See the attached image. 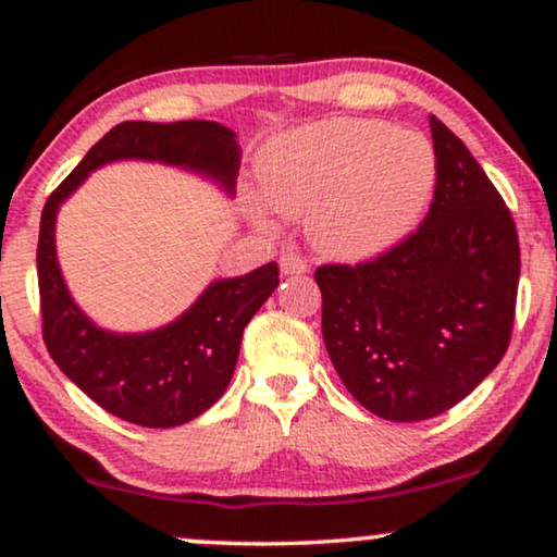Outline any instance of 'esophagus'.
<instances>
[{"label":"esophagus","mask_w":557,"mask_h":557,"mask_svg":"<svg viewBox=\"0 0 557 557\" xmlns=\"http://www.w3.org/2000/svg\"><path fill=\"white\" fill-rule=\"evenodd\" d=\"M278 269L284 276H301V273H307V261H304L301 256L296 253H281L278 258Z\"/></svg>","instance_id":"34e87169"}]
</instances>
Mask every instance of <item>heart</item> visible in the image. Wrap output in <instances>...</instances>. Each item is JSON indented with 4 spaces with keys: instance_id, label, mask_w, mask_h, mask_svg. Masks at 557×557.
<instances>
[{
    "instance_id": "1",
    "label": "heart",
    "mask_w": 557,
    "mask_h": 557,
    "mask_svg": "<svg viewBox=\"0 0 557 557\" xmlns=\"http://www.w3.org/2000/svg\"><path fill=\"white\" fill-rule=\"evenodd\" d=\"M438 182L433 144L375 119L317 121L276 136L258 159L243 210L263 233L304 218L307 238L334 261H370L421 223Z\"/></svg>"
}]
</instances>
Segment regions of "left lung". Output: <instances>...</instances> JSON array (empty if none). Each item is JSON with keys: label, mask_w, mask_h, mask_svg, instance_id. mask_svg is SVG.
<instances>
[{"label": "left lung", "mask_w": 557, "mask_h": 557, "mask_svg": "<svg viewBox=\"0 0 557 557\" xmlns=\"http://www.w3.org/2000/svg\"><path fill=\"white\" fill-rule=\"evenodd\" d=\"M438 182L421 227L375 261L322 265V334L352 398L425 421L467 398L507 352L520 243L507 205L459 136L429 119Z\"/></svg>", "instance_id": "1"}]
</instances>
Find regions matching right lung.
Instances as JSON below:
<instances>
[{
	"label": "right lung",
	"instance_id": "1",
	"mask_svg": "<svg viewBox=\"0 0 557 557\" xmlns=\"http://www.w3.org/2000/svg\"><path fill=\"white\" fill-rule=\"evenodd\" d=\"M159 162L193 172L235 195L240 144L218 121L113 126L48 197L37 240L42 337L60 370L103 410L144 429H174L205 413L231 383L246 324L276 292L278 265L215 278L174 322L149 332L98 326L67 292L58 263V210L90 172L106 164Z\"/></svg>",
	"mask_w": 557,
	"mask_h": 557
}]
</instances>
